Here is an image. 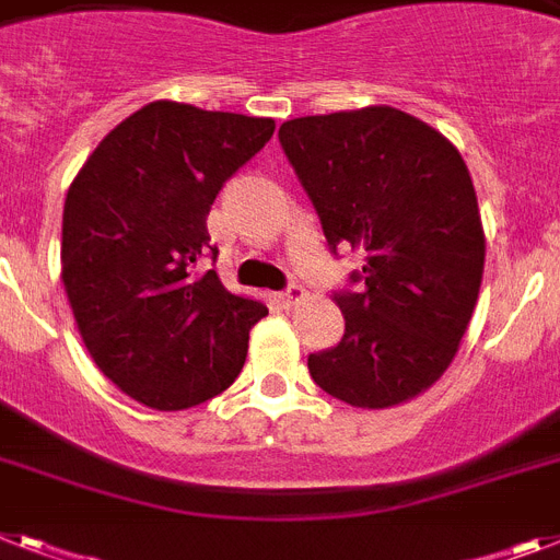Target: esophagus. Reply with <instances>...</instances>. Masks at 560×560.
<instances>
[{"instance_id": "34e87169", "label": "esophagus", "mask_w": 560, "mask_h": 560, "mask_svg": "<svg viewBox=\"0 0 560 560\" xmlns=\"http://www.w3.org/2000/svg\"><path fill=\"white\" fill-rule=\"evenodd\" d=\"M277 298H280V303H283L285 308H291V306H298L300 300L306 298V289H303V285H300V283H291L289 289L280 291Z\"/></svg>"}]
</instances>
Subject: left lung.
I'll return each mask as SVG.
<instances>
[{"instance_id":"left-lung-1","label":"left lung","mask_w":560,"mask_h":560,"mask_svg":"<svg viewBox=\"0 0 560 560\" xmlns=\"http://www.w3.org/2000/svg\"><path fill=\"white\" fill-rule=\"evenodd\" d=\"M331 252H363L343 289V340L308 354L314 383L389 409L450 369L478 303L487 240L464 156L412 114L372 105L280 125Z\"/></svg>"}]
</instances>
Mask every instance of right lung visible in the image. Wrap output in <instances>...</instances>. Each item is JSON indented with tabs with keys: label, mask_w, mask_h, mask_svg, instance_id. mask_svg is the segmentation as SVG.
<instances>
[{
	"label": "right lung",
	"mask_w": 560,
	"mask_h": 560,
	"mask_svg": "<svg viewBox=\"0 0 560 560\" xmlns=\"http://www.w3.org/2000/svg\"><path fill=\"white\" fill-rule=\"evenodd\" d=\"M275 133V119L148 103L73 177L62 211V283L82 343L133 400L179 412L225 392L248 331L269 308L231 294L206 217L225 179Z\"/></svg>",
	"instance_id": "right-lung-1"
}]
</instances>
